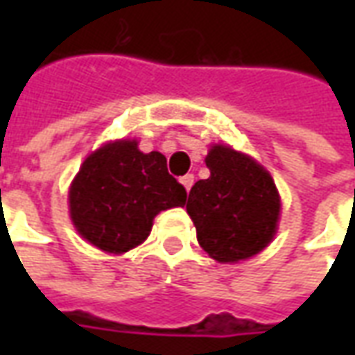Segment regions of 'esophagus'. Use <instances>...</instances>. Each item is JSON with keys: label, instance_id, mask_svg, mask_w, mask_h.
Segmentation results:
<instances>
[{"label": "esophagus", "instance_id": "esophagus-1", "mask_svg": "<svg viewBox=\"0 0 355 355\" xmlns=\"http://www.w3.org/2000/svg\"><path fill=\"white\" fill-rule=\"evenodd\" d=\"M180 184L184 186L186 192H190V188L193 186V175H184V177L180 178Z\"/></svg>", "mask_w": 355, "mask_h": 355}]
</instances>
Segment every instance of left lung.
Returning a JSON list of instances; mask_svg holds the SVG:
<instances>
[{"label":"left lung","instance_id":"1","mask_svg":"<svg viewBox=\"0 0 355 355\" xmlns=\"http://www.w3.org/2000/svg\"><path fill=\"white\" fill-rule=\"evenodd\" d=\"M205 163L211 175L192 186L186 203L200 245L218 262L261 253L282 211L274 178L253 157L223 144L211 146Z\"/></svg>","mask_w":355,"mask_h":355}]
</instances>
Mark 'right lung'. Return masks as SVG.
Segmentation results:
<instances>
[{"mask_svg":"<svg viewBox=\"0 0 355 355\" xmlns=\"http://www.w3.org/2000/svg\"><path fill=\"white\" fill-rule=\"evenodd\" d=\"M70 216L83 239L121 254L150 236L154 216L186 203L184 186L159 152L142 154L137 140L108 142L89 155L68 192Z\"/></svg>","mask_w":355,"mask_h":355,"instance_id":"add662e5","label":"right lung"}]
</instances>
